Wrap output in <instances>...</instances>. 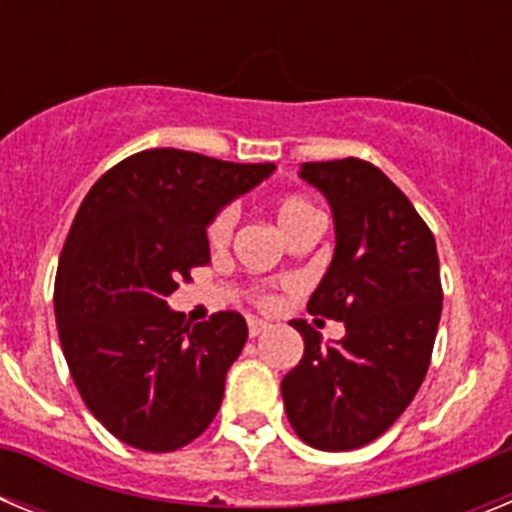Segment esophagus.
<instances>
[{
    "instance_id": "34e87169",
    "label": "esophagus",
    "mask_w": 512,
    "mask_h": 512,
    "mask_svg": "<svg viewBox=\"0 0 512 512\" xmlns=\"http://www.w3.org/2000/svg\"><path fill=\"white\" fill-rule=\"evenodd\" d=\"M266 328H269V325H266L264 320H256V318H251V320H248V336H251V338L261 336V333H264Z\"/></svg>"
}]
</instances>
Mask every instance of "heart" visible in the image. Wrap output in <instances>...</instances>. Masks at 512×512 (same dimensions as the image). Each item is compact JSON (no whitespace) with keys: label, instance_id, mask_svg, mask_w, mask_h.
I'll list each match as a JSON object with an SVG mask.
<instances>
[{"label":"heart","instance_id":"1","mask_svg":"<svg viewBox=\"0 0 512 512\" xmlns=\"http://www.w3.org/2000/svg\"><path fill=\"white\" fill-rule=\"evenodd\" d=\"M274 217H277V225L282 228L284 235H289L292 230L300 228L302 223L312 220V217H320V212L305 200V197H297V194H287V197H279L274 202ZM233 210H220L215 215V220L207 228V241L212 246H223L230 238V230H233Z\"/></svg>","mask_w":512,"mask_h":512}]
</instances>
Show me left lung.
<instances>
[{
  "mask_svg": "<svg viewBox=\"0 0 512 512\" xmlns=\"http://www.w3.org/2000/svg\"><path fill=\"white\" fill-rule=\"evenodd\" d=\"M300 176L323 192L336 228L307 312L343 320L346 336L323 346L307 320H292L305 354L282 379L284 410L312 449H361L405 413L431 364L443 302L436 241L377 166L315 161Z\"/></svg>",
  "mask_w": 512,
  "mask_h": 512,
  "instance_id": "left-lung-1",
  "label": "left lung"
}]
</instances>
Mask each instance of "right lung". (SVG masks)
<instances>
[{"mask_svg": "<svg viewBox=\"0 0 512 512\" xmlns=\"http://www.w3.org/2000/svg\"><path fill=\"white\" fill-rule=\"evenodd\" d=\"M274 169L153 148L112 166L81 202L58 261V338L81 400L133 449H182L220 410L246 320L228 310L189 325L166 297L210 264L217 212Z\"/></svg>", "mask_w": 512, "mask_h": 512, "instance_id": "right-lung-1", "label": "right lung"}]
</instances>
